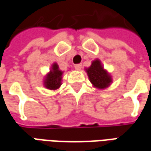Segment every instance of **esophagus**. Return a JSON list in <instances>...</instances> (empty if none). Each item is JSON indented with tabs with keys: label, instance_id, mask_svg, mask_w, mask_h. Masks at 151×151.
Here are the masks:
<instances>
[{
	"label": "esophagus",
	"instance_id": "1",
	"mask_svg": "<svg viewBox=\"0 0 151 151\" xmlns=\"http://www.w3.org/2000/svg\"><path fill=\"white\" fill-rule=\"evenodd\" d=\"M74 68L77 70H81V69H82V64H77V65H74Z\"/></svg>",
	"mask_w": 151,
	"mask_h": 151
}]
</instances>
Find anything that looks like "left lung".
I'll return each instance as SVG.
<instances>
[{
    "label": "left lung",
    "mask_w": 151,
    "mask_h": 151,
    "mask_svg": "<svg viewBox=\"0 0 151 151\" xmlns=\"http://www.w3.org/2000/svg\"><path fill=\"white\" fill-rule=\"evenodd\" d=\"M86 72L94 87L100 90L108 88L112 83L111 74L104 68L99 59L93 60L91 65L86 69Z\"/></svg>",
    "instance_id": "left-lung-1"
}]
</instances>
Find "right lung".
I'll list each match as a JSON object with an SVG mask.
<instances>
[{
	"instance_id": "add662e5",
	"label": "right lung",
	"mask_w": 151,
	"mask_h": 151,
	"mask_svg": "<svg viewBox=\"0 0 151 151\" xmlns=\"http://www.w3.org/2000/svg\"><path fill=\"white\" fill-rule=\"evenodd\" d=\"M63 71L59 69L57 63H53L50 71L46 74L43 79V86L48 90H57L61 86Z\"/></svg>"
}]
</instances>
